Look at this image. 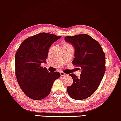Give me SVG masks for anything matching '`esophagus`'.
<instances>
[{
	"label": "esophagus",
	"instance_id": "34e87169",
	"mask_svg": "<svg viewBox=\"0 0 121 121\" xmlns=\"http://www.w3.org/2000/svg\"><path fill=\"white\" fill-rule=\"evenodd\" d=\"M60 74H61V76H62V77H65V76H66V74H65V73H64V72H61Z\"/></svg>",
	"mask_w": 121,
	"mask_h": 121
}]
</instances>
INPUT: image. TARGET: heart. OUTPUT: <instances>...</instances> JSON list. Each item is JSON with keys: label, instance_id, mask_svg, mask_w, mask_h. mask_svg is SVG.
Masks as SVG:
<instances>
[{"label": "heart", "instance_id": "b5f03b06", "mask_svg": "<svg viewBox=\"0 0 121 121\" xmlns=\"http://www.w3.org/2000/svg\"><path fill=\"white\" fill-rule=\"evenodd\" d=\"M66 45H69V44H66Z\"/></svg>", "mask_w": 121, "mask_h": 121}]
</instances>
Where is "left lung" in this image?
<instances>
[{"mask_svg":"<svg viewBox=\"0 0 121 121\" xmlns=\"http://www.w3.org/2000/svg\"><path fill=\"white\" fill-rule=\"evenodd\" d=\"M65 40L74 47L72 64L82 70L80 77L73 73L69 74L73 81L67 87V91L73 99H86L96 91L103 78L106 70L105 54L99 43L87 34L66 36Z\"/></svg>","mask_w":121,"mask_h":121,"instance_id":"8db88e82","label":"left lung"}]
</instances>
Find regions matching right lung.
I'll list each match as a JSON object with an SVG mask.
<instances>
[{
	"label": "right lung",
	"instance_id": "obj_1",
	"mask_svg": "<svg viewBox=\"0 0 121 121\" xmlns=\"http://www.w3.org/2000/svg\"><path fill=\"white\" fill-rule=\"evenodd\" d=\"M61 36L40 33L22 42L15 55V75L24 94L34 100H41L49 95L58 72H49L41 66L46 62L51 45Z\"/></svg>",
	"mask_w": 121,
	"mask_h": 121
}]
</instances>
